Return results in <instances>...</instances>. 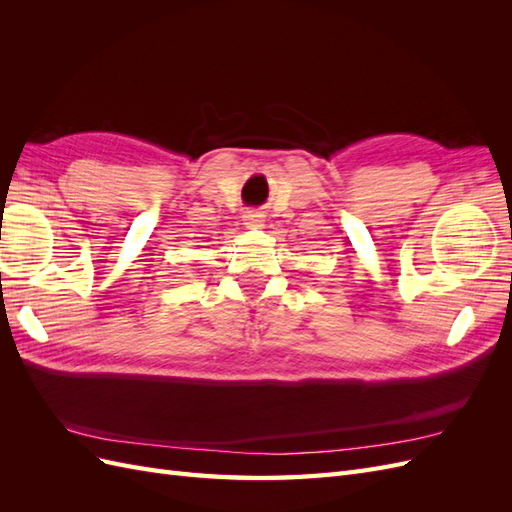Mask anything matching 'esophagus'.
Instances as JSON below:
<instances>
[{"label": "esophagus", "instance_id": "34e87169", "mask_svg": "<svg viewBox=\"0 0 512 512\" xmlns=\"http://www.w3.org/2000/svg\"><path fill=\"white\" fill-rule=\"evenodd\" d=\"M262 222H265V220H262V213H258V211H247L243 215V224L247 228H260Z\"/></svg>", "mask_w": 512, "mask_h": 512}]
</instances>
